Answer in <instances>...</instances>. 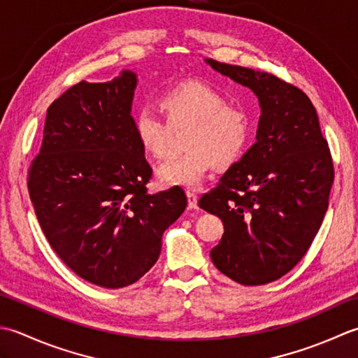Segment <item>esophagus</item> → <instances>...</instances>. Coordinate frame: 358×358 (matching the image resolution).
I'll use <instances>...</instances> for the list:
<instances>
[{
  "mask_svg": "<svg viewBox=\"0 0 358 358\" xmlns=\"http://www.w3.org/2000/svg\"><path fill=\"white\" fill-rule=\"evenodd\" d=\"M187 199H188L189 208H198V196H196L193 192H187Z\"/></svg>",
  "mask_w": 358,
  "mask_h": 358,
  "instance_id": "34e87169",
  "label": "esophagus"
}]
</instances>
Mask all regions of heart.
Returning <instances> with one entry per match:
<instances>
[{
	"mask_svg": "<svg viewBox=\"0 0 358 358\" xmlns=\"http://www.w3.org/2000/svg\"><path fill=\"white\" fill-rule=\"evenodd\" d=\"M159 108L166 123L150 108L133 117L136 141L147 155H169L171 128L188 127L184 155L169 159L156 171L164 187L198 188L215 164L229 166L243 155L250 136V119L241 106L227 103L207 83L187 82L164 92Z\"/></svg>",
	"mask_w": 358,
	"mask_h": 358,
	"instance_id": "b5f03b06",
	"label": "heart"
}]
</instances>
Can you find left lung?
I'll use <instances>...</instances> for the list:
<instances>
[{
  "mask_svg": "<svg viewBox=\"0 0 358 358\" xmlns=\"http://www.w3.org/2000/svg\"><path fill=\"white\" fill-rule=\"evenodd\" d=\"M206 63L250 87L259 101L257 142L199 207L224 224L210 252L217 271L243 286H261L292 271L318 233L334 182L331 152L301 90L267 72Z\"/></svg>",
  "mask_w": 358,
  "mask_h": 358,
  "instance_id": "8db88e82",
  "label": "left lung"
}]
</instances>
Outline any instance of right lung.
I'll list each match as a JSON object with an SVG mask.
<instances>
[{"label":"right lung","instance_id":"right-lung-1","mask_svg":"<svg viewBox=\"0 0 358 358\" xmlns=\"http://www.w3.org/2000/svg\"><path fill=\"white\" fill-rule=\"evenodd\" d=\"M137 76L80 82L48 108L29 196L50 247L80 278L106 289L138 281L156 264L162 235L184 213L174 187L150 194L151 166L133 131Z\"/></svg>","mask_w":358,"mask_h":358}]
</instances>
